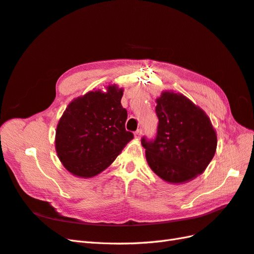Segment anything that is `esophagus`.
<instances>
[{
    "mask_svg": "<svg viewBox=\"0 0 254 254\" xmlns=\"http://www.w3.org/2000/svg\"><path fill=\"white\" fill-rule=\"evenodd\" d=\"M141 134H142V129H138L136 131L134 132V138L135 139H140L141 138Z\"/></svg>",
    "mask_w": 254,
    "mask_h": 254,
    "instance_id": "obj_1",
    "label": "esophagus"
}]
</instances>
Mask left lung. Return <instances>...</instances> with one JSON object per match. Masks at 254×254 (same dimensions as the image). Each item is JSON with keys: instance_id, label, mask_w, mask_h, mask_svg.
<instances>
[{"instance_id": "1", "label": "left lung", "mask_w": 254, "mask_h": 254, "mask_svg": "<svg viewBox=\"0 0 254 254\" xmlns=\"http://www.w3.org/2000/svg\"><path fill=\"white\" fill-rule=\"evenodd\" d=\"M156 104V139L141 141L148 166L173 186L191 182L214 158L216 130L204 110L181 93L163 91Z\"/></svg>"}]
</instances>
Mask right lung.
Returning <instances> with one entry per match:
<instances>
[{"mask_svg":"<svg viewBox=\"0 0 254 254\" xmlns=\"http://www.w3.org/2000/svg\"><path fill=\"white\" fill-rule=\"evenodd\" d=\"M124 88L110 84L74 98L58 123L56 149L68 172L94 177L116 159L133 139L125 129L126 109L121 99Z\"/></svg>","mask_w":254,"mask_h":254,"instance_id":"obj_1","label":"right lung"}]
</instances>
